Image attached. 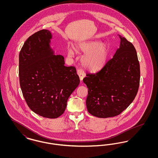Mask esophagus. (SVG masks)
Masks as SVG:
<instances>
[{"mask_svg": "<svg viewBox=\"0 0 158 158\" xmlns=\"http://www.w3.org/2000/svg\"><path fill=\"white\" fill-rule=\"evenodd\" d=\"M77 73V75L79 76L81 81H82L83 79L85 77V72H84V71L82 70V69H78Z\"/></svg>", "mask_w": 158, "mask_h": 158, "instance_id": "obj_1", "label": "esophagus"}]
</instances>
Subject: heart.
<instances>
[{
  "label": "heart",
  "mask_w": 158,
  "mask_h": 158,
  "mask_svg": "<svg viewBox=\"0 0 158 158\" xmlns=\"http://www.w3.org/2000/svg\"><path fill=\"white\" fill-rule=\"evenodd\" d=\"M76 50L85 54L82 58V65L90 72H97L105 66L109 56V46L106 43L99 41H89L78 43ZM76 50L69 47L68 55L73 56Z\"/></svg>",
  "instance_id": "obj_1"
}]
</instances>
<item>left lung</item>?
<instances>
[{
  "mask_svg": "<svg viewBox=\"0 0 158 158\" xmlns=\"http://www.w3.org/2000/svg\"><path fill=\"white\" fill-rule=\"evenodd\" d=\"M120 45L113 59L99 72L87 74L88 112L98 118L119 115L133 101L140 83V64L134 45L120 35Z\"/></svg>",
  "mask_w": 158,
  "mask_h": 158,
  "instance_id": "1",
  "label": "left lung"
}]
</instances>
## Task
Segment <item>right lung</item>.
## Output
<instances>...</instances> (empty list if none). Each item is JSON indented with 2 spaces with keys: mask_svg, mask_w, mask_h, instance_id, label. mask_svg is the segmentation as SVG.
I'll use <instances>...</instances> for the list:
<instances>
[{
  "mask_svg": "<svg viewBox=\"0 0 158 158\" xmlns=\"http://www.w3.org/2000/svg\"><path fill=\"white\" fill-rule=\"evenodd\" d=\"M52 34L42 30L28 38L19 55V83L31 110L45 118L64 112L68 98L80 80L75 67L64 66V58L51 47Z\"/></svg>",
  "mask_w": 158,
  "mask_h": 158,
  "instance_id": "add662e5",
  "label": "right lung"
}]
</instances>
